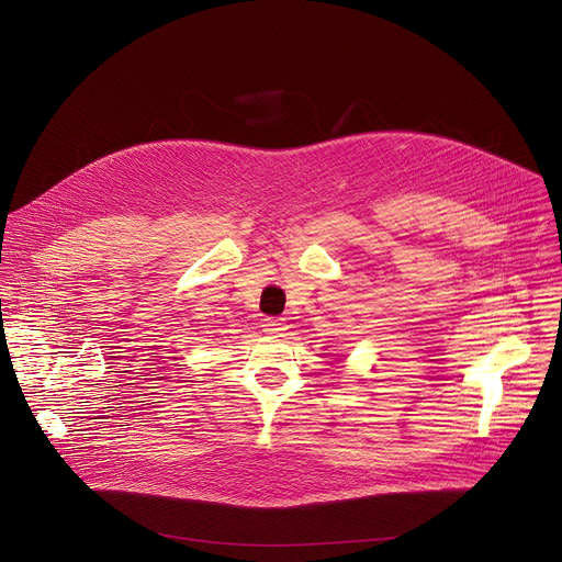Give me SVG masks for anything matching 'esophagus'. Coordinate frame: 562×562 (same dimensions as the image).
<instances>
[{"mask_svg": "<svg viewBox=\"0 0 562 562\" xmlns=\"http://www.w3.org/2000/svg\"><path fill=\"white\" fill-rule=\"evenodd\" d=\"M262 327H265V331H267L269 336H282V334H284V329H286V325H284V319H282V317H265Z\"/></svg>", "mask_w": 562, "mask_h": 562, "instance_id": "34e87169", "label": "esophagus"}]
</instances>
